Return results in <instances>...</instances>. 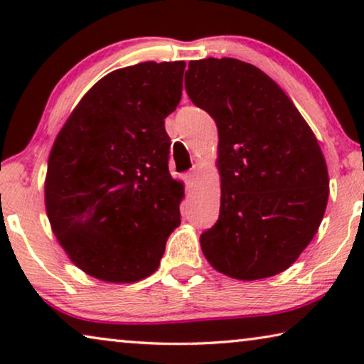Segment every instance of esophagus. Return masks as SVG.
Wrapping results in <instances>:
<instances>
[{"mask_svg": "<svg viewBox=\"0 0 364 364\" xmlns=\"http://www.w3.org/2000/svg\"><path fill=\"white\" fill-rule=\"evenodd\" d=\"M183 178H186L188 187H193V183H196V181H197V172H193V171L188 172L183 176Z\"/></svg>", "mask_w": 364, "mask_h": 364, "instance_id": "1", "label": "esophagus"}]
</instances>
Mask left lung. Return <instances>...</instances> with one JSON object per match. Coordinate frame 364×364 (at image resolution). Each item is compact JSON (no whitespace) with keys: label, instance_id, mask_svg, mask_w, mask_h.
I'll list each match as a JSON object with an SVG mask.
<instances>
[{"label":"left lung","instance_id":"1","mask_svg":"<svg viewBox=\"0 0 364 364\" xmlns=\"http://www.w3.org/2000/svg\"><path fill=\"white\" fill-rule=\"evenodd\" d=\"M186 89L218 129L220 215L200 235L203 255L235 280L285 272L326 210L330 177L315 134L285 91L253 64L191 61Z\"/></svg>","mask_w":364,"mask_h":364}]
</instances>
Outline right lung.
Returning a JSON list of instances; mask_svg holds the SVG:
<instances>
[{
    "label": "right lung",
    "instance_id": "add662e5",
    "mask_svg": "<svg viewBox=\"0 0 364 364\" xmlns=\"http://www.w3.org/2000/svg\"><path fill=\"white\" fill-rule=\"evenodd\" d=\"M183 69L141 63L109 73L54 139L44 205L59 245L89 277L144 280L181 225L183 183L168 172L164 119L181 101Z\"/></svg>",
    "mask_w": 364,
    "mask_h": 364
}]
</instances>
